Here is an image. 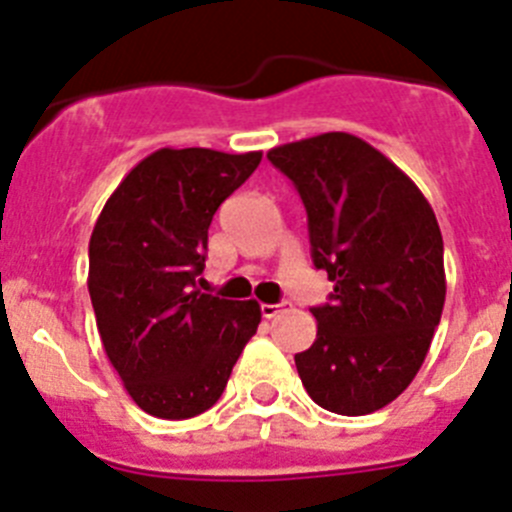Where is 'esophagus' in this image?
Wrapping results in <instances>:
<instances>
[{
    "mask_svg": "<svg viewBox=\"0 0 512 512\" xmlns=\"http://www.w3.org/2000/svg\"><path fill=\"white\" fill-rule=\"evenodd\" d=\"M285 306H288V303H262L260 311L265 319H275L280 311H285Z\"/></svg>",
    "mask_w": 512,
    "mask_h": 512,
    "instance_id": "1",
    "label": "esophagus"
}]
</instances>
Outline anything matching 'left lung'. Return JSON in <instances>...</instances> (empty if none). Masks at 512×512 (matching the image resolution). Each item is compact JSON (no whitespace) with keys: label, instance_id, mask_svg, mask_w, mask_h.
I'll use <instances>...</instances> for the list:
<instances>
[{"label":"left lung","instance_id":"left-lung-1","mask_svg":"<svg viewBox=\"0 0 512 512\" xmlns=\"http://www.w3.org/2000/svg\"><path fill=\"white\" fill-rule=\"evenodd\" d=\"M267 160L293 181L308 214L311 260L334 283L313 306L319 331L296 354L313 403L367 416L413 382L446 298L444 239L416 183L347 132L273 147Z\"/></svg>","mask_w":512,"mask_h":512}]
</instances>
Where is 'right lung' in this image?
Returning a JSON list of instances; mask_svg holds the SVG:
<instances>
[{
  "instance_id": "obj_1",
  "label": "right lung",
  "mask_w": 512,
  "mask_h": 512,
  "mask_svg": "<svg viewBox=\"0 0 512 512\" xmlns=\"http://www.w3.org/2000/svg\"><path fill=\"white\" fill-rule=\"evenodd\" d=\"M262 153L163 147L124 176L89 242V296L101 344L150 416L181 421L222 398L260 324L257 301L199 288L209 224Z\"/></svg>"
}]
</instances>
